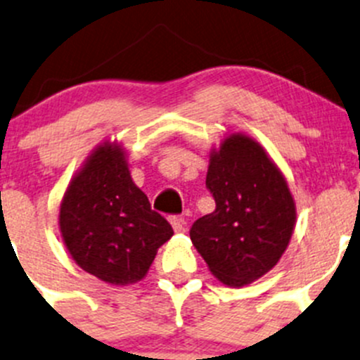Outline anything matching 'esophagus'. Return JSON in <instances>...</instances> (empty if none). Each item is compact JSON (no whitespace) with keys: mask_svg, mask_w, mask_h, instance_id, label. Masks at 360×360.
<instances>
[{"mask_svg":"<svg viewBox=\"0 0 360 360\" xmlns=\"http://www.w3.org/2000/svg\"><path fill=\"white\" fill-rule=\"evenodd\" d=\"M170 224H172V228H174V231H176V233H181V231H184V219L183 217H179V216H172L170 217Z\"/></svg>","mask_w":360,"mask_h":360,"instance_id":"esophagus-1","label":"esophagus"}]
</instances>
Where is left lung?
Returning a JSON list of instances; mask_svg holds the SVG:
<instances>
[{
	"label": "left lung",
	"instance_id": "1",
	"mask_svg": "<svg viewBox=\"0 0 360 360\" xmlns=\"http://www.w3.org/2000/svg\"><path fill=\"white\" fill-rule=\"evenodd\" d=\"M205 184L216 209L195 221L191 242L224 285H248L278 263L292 237L288 181L257 141L231 134L210 151Z\"/></svg>",
	"mask_w": 360,
	"mask_h": 360
}]
</instances>
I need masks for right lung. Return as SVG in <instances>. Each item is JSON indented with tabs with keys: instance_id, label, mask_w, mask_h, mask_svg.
<instances>
[{
	"instance_id": "add662e5",
	"label": "right lung",
	"mask_w": 360,
	"mask_h": 360,
	"mask_svg": "<svg viewBox=\"0 0 360 360\" xmlns=\"http://www.w3.org/2000/svg\"><path fill=\"white\" fill-rule=\"evenodd\" d=\"M63 240L82 270L111 285L143 281L174 235L134 184L122 144H99L69 183L59 210Z\"/></svg>"
}]
</instances>
